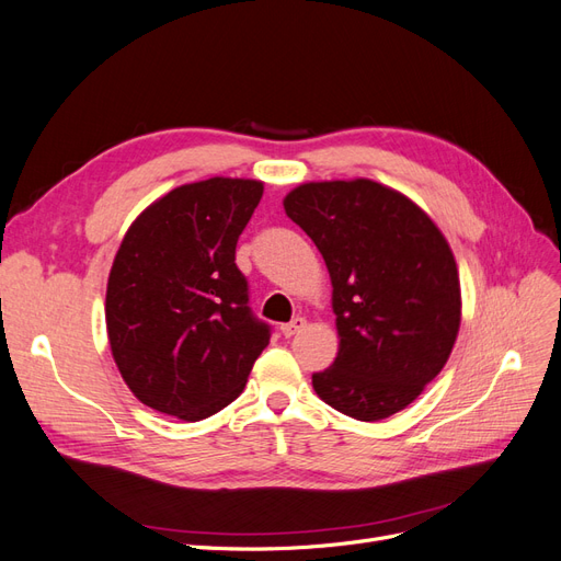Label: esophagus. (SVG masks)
<instances>
[{"instance_id": "34e87169", "label": "esophagus", "mask_w": 561, "mask_h": 561, "mask_svg": "<svg viewBox=\"0 0 561 561\" xmlns=\"http://www.w3.org/2000/svg\"><path fill=\"white\" fill-rule=\"evenodd\" d=\"M304 328H307V320H304V318H293L290 322H285V325L280 328V332H283V336L285 339H293L295 334H299Z\"/></svg>"}]
</instances>
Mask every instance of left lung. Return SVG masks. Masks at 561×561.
I'll list each match as a JSON object with an SVG mask.
<instances>
[{"mask_svg":"<svg viewBox=\"0 0 561 561\" xmlns=\"http://www.w3.org/2000/svg\"><path fill=\"white\" fill-rule=\"evenodd\" d=\"M283 208L332 280L339 353L313 375L318 398L358 421L404 410L447 365L461 328L445 233L412 198L367 178L304 182Z\"/></svg>","mask_w":561,"mask_h":561,"instance_id":"obj_1","label":"left lung"}]
</instances>
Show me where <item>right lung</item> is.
<instances>
[{"label":"right lung","instance_id":"obj_1","mask_svg":"<svg viewBox=\"0 0 561 561\" xmlns=\"http://www.w3.org/2000/svg\"><path fill=\"white\" fill-rule=\"evenodd\" d=\"M264 182L175 186L133 219L105 297L112 358L142 404L201 421L243 393L268 325L248 309L236 243Z\"/></svg>","mask_w":561,"mask_h":561}]
</instances>
